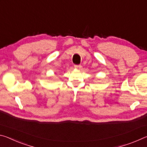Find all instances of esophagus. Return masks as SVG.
Returning a JSON list of instances; mask_svg holds the SVG:
<instances>
[{
  "instance_id": "1",
  "label": "esophagus",
  "mask_w": 147,
  "mask_h": 147,
  "mask_svg": "<svg viewBox=\"0 0 147 147\" xmlns=\"http://www.w3.org/2000/svg\"><path fill=\"white\" fill-rule=\"evenodd\" d=\"M81 67H82L81 65H74V68L76 69H80Z\"/></svg>"
}]
</instances>
